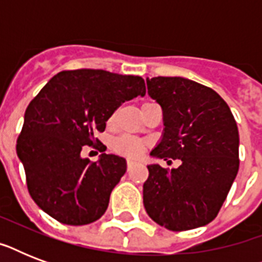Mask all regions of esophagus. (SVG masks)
<instances>
[{
	"instance_id": "34e87169",
	"label": "esophagus",
	"mask_w": 262,
	"mask_h": 262,
	"mask_svg": "<svg viewBox=\"0 0 262 262\" xmlns=\"http://www.w3.org/2000/svg\"><path fill=\"white\" fill-rule=\"evenodd\" d=\"M126 164H127V170H130V168L133 167V166H135V160H132V159H127Z\"/></svg>"
}]
</instances>
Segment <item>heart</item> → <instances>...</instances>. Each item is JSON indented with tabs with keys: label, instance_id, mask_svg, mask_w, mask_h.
I'll use <instances>...</instances> for the list:
<instances>
[{
	"label": "heart",
	"instance_id": "obj_1",
	"mask_svg": "<svg viewBox=\"0 0 262 262\" xmlns=\"http://www.w3.org/2000/svg\"><path fill=\"white\" fill-rule=\"evenodd\" d=\"M111 147L117 154L127 158H136L143 154L145 149V143L143 140L133 137V136H119L113 141Z\"/></svg>",
	"mask_w": 262,
	"mask_h": 262
}]
</instances>
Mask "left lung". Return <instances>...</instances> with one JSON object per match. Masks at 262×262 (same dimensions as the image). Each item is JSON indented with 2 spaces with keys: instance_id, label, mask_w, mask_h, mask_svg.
I'll return each mask as SVG.
<instances>
[{
  "instance_id": "8db88e82",
  "label": "left lung",
  "mask_w": 262,
  "mask_h": 262,
  "mask_svg": "<svg viewBox=\"0 0 262 262\" xmlns=\"http://www.w3.org/2000/svg\"><path fill=\"white\" fill-rule=\"evenodd\" d=\"M147 87L163 110L164 125L151 156L179 159L181 166H148L145 211L171 231L203 227L217 216L238 174L239 135L234 115L217 92L191 80L154 77L147 79Z\"/></svg>"
}]
</instances>
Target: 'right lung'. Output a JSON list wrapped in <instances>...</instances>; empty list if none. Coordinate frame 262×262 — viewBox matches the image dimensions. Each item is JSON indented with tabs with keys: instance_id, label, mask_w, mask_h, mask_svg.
Instances as JSON below:
<instances>
[{
	"instance_id": "add662e5",
	"label": "right lung",
	"mask_w": 262,
	"mask_h": 262,
	"mask_svg": "<svg viewBox=\"0 0 262 262\" xmlns=\"http://www.w3.org/2000/svg\"><path fill=\"white\" fill-rule=\"evenodd\" d=\"M139 95H145L139 76L77 69L59 72L31 100L16 151L31 197L47 215L83 226L106 212L126 160L104 154L94 135L104 132L113 113ZM84 145L103 152L98 162L81 158Z\"/></svg>"
}]
</instances>
